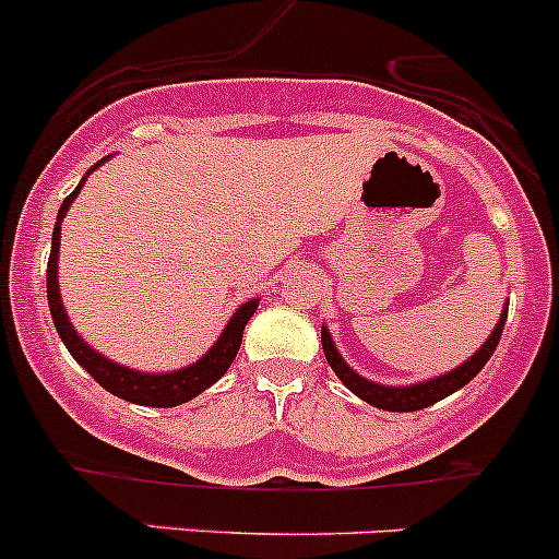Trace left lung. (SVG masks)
Masks as SVG:
<instances>
[{"label":"left lung","mask_w":559,"mask_h":559,"mask_svg":"<svg viewBox=\"0 0 559 559\" xmlns=\"http://www.w3.org/2000/svg\"><path fill=\"white\" fill-rule=\"evenodd\" d=\"M504 320H508V314H502L499 325L493 328L491 338H488V342H485L483 347H479V350L474 353V356L468 358L466 364H463V367L452 369L450 374H441V378L427 380V383L405 385V389L378 385V383H372V380H367V378H361V374L353 372V369L347 367V364L342 361V356L336 353V347H333V342H331V336H328L325 328H322V350H325L328 364H331L333 372L338 374V380H342V383L347 385L353 394H358L364 403L374 405V408H383V411H397V414H408V411H421V408H427V405L438 403V400L450 397L452 391L463 389V385H466L468 380H472L474 374H477L479 369L488 364V358L493 356L499 338H502Z\"/></svg>","instance_id":"1"}]
</instances>
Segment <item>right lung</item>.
Masks as SVG:
<instances>
[{"label":"right lung","mask_w":559,"mask_h":559,"mask_svg":"<svg viewBox=\"0 0 559 559\" xmlns=\"http://www.w3.org/2000/svg\"><path fill=\"white\" fill-rule=\"evenodd\" d=\"M104 162V159H102ZM98 162V165H102ZM93 165V168H98ZM85 185V179H82ZM82 185L76 187L71 195L62 201L60 212H57V226L55 234H51V253H49V267H46V297H49V309H51V320H55L57 333H60L62 344L68 347V353L87 369L93 380L98 385L115 394V397L127 400V403H138V405H151V408H174V405L187 403V400L198 397L203 389L221 380L226 374V369L231 367V361L237 358L239 344H242V331L248 325V320L253 317L255 311V300L245 304L237 314L231 317V322L226 325L223 336L217 338V344L201 361H195L192 367L179 369V372H168V374H145V372H134V369L121 367V364L107 361L104 356H98L96 350H91L76 331L68 322L66 311H62L60 304V289H57V248H60V221L66 217L68 206L76 198V192L82 190Z\"/></svg>","instance_id":"obj_1"}]
</instances>
